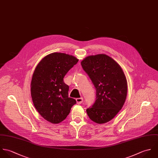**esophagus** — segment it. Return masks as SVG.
<instances>
[{
	"label": "esophagus",
	"mask_w": 158,
	"mask_h": 158,
	"mask_svg": "<svg viewBox=\"0 0 158 158\" xmlns=\"http://www.w3.org/2000/svg\"><path fill=\"white\" fill-rule=\"evenodd\" d=\"M76 102L78 104H81L82 102H83V98H76Z\"/></svg>",
	"instance_id": "34e87169"
}]
</instances>
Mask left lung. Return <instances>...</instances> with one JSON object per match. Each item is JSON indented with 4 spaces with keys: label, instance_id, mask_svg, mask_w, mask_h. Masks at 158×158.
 <instances>
[{
    "label": "left lung",
    "instance_id": "obj_1",
    "mask_svg": "<svg viewBox=\"0 0 158 158\" xmlns=\"http://www.w3.org/2000/svg\"><path fill=\"white\" fill-rule=\"evenodd\" d=\"M81 65L96 89V100L87 109L89 118L96 123L110 121L123 107L127 91L126 76L121 66L106 54L90 56Z\"/></svg>",
    "mask_w": 158,
    "mask_h": 158
}]
</instances>
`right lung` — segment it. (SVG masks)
I'll return each instance as SVG.
<instances>
[{"label":"right lung","mask_w":158,"mask_h":158,"mask_svg":"<svg viewBox=\"0 0 158 158\" xmlns=\"http://www.w3.org/2000/svg\"><path fill=\"white\" fill-rule=\"evenodd\" d=\"M78 60L69 54L54 52L44 57L35 69L31 89L33 103L42 117L51 123L63 121L76 103L68 97L69 86L63 77Z\"/></svg>","instance_id":"obj_1"}]
</instances>
